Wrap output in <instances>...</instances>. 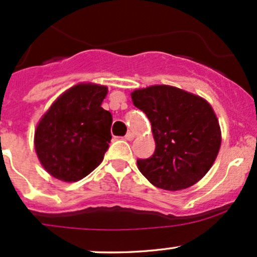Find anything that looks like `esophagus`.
Returning <instances> with one entry per match:
<instances>
[{
    "label": "esophagus",
    "mask_w": 257,
    "mask_h": 257,
    "mask_svg": "<svg viewBox=\"0 0 257 257\" xmlns=\"http://www.w3.org/2000/svg\"><path fill=\"white\" fill-rule=\"evenodd\" d=\"M125 139L127 140V141H132V140L135 139V135L132 134V132H127V134H126V136H125Z\"/></svg>",
    "instance_id": "34e87169"
}]
</instances>
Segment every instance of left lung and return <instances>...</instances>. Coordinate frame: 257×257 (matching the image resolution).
Returning a JSON list of instances; mask_svg holds the SVG:
<instances>
[{"label": "left lung", "mask_w": 257, "mask_h": 257, "mask_svg": "<svg viewBox=\"0 0 257 257\" xmlns=\"http://www.w3.org/2000/svg\"><path fill=\"white\" fill-rule=\"evenodd\" d=\"M131 99L147 115L156 150L137 160L140 172L153 186L181 190L199 182L213 166L221 131L213 107L199 95L171 85L136 89Z\"/></svg>", "instance_id": "left-lung-1"}]
</instances>
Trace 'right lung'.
Returning <instances> with one entry per match:
<instances>
[{
	"label": "right lung",
	"instance_id": "1",
	"mask_svg": "<svg viewBox=\"0 0 257 257\" xmlns=\"http://www.w3.org/2000/svg\"><path fill=\"white\" fill-rule=\"evenodd\" d=\"M107 86L79 83L63 92L42 116L34 131L41 165L59 181L76 182L104 160L112 116L101 107Z\"/></svg>",
	"mask_w": 257,
	"mask_h": 257
}]
</instances>
